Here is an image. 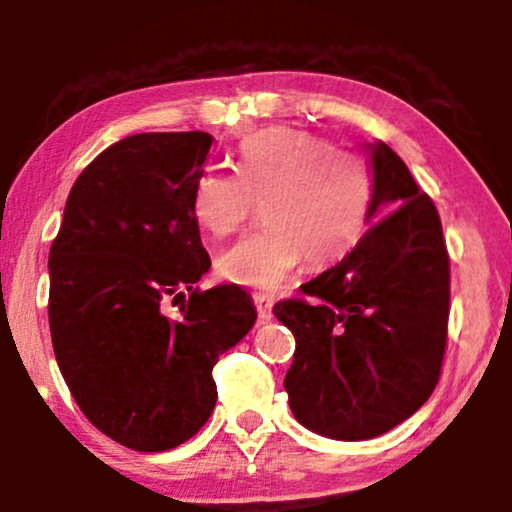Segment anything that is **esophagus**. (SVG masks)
Masks as SVG:
<instances>
[{"label": "esophagus", "instance_id": "34e87169", "mask_svg": "<svg viewBox=\"0 0 512 512\" xmlns=\"http://www.w3.org/2000/svg\"><path fill=\"white\" fill-rule=\"evenodd\" d=\"M256 312H258V319L261 321H270L272 319V303L265 298H256Z\"/></svg>", "mask_w": 512, "mask_h": 512}]
</instances>
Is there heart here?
Wrapping results in <instances>:
<instances>
[{"label": "heart", "instance_id": "obj_1", "mask_svg": "<svg viewBox=\"0 0 512 512\" xmlns=\"http://www.w3.org/2000/svg\"><path fill=\"white\" fill-rule=\"evenodd\" d=\"M261 202L265 226L223 251L216 261L230 284L275 291L303 263L328 268L361 240L368 226L373 181L368 167L333 142L296 128L251 132L235 149V174L202 172L191 212L212 237L240 230Z\"/></svg>", "mask_w": 512, "mask_h": 512}]
</instances>
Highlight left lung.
<instances>
[{
	"instance_id": "1",
	"label": "left lung",
	"mask_w": 512,
	"mask_h": 512,
	"mask_svg": "<svg viewBox=\"0 0 512 512\" xmlns=\"http://www.w3.org/2000/svg\"><path fill=\"white\" fill-rule=\"evenodd\" d=\"M370 223L338 265L279 300L296 338L284 389L293 417L335 440L382 436L436 389L450 319V254L438 209L384 142L368 144Z\"/></svg>"
}]
</instances>
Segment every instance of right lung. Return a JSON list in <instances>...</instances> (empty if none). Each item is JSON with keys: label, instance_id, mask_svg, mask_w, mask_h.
<instances>
[{"label": "right lung", "instance_id": "add662e5", "mask_svg": "<svg viewBox=\"0 0 512 512\" xmlns=\"http://www.w3.org/2000/svg\"><path fill=\"white\" fill-rule=\"evenodd\" d=\"M214 137L142 132L74 181L48 254V324L88 422L137 452L172 450L216 405L212 370L251 331L240 286L200 291L209 270L191 193ZM184 299L177 320L162 312Z\"/></svg>", "mask_w": 512, "mask_h": 512}]
</instances>
